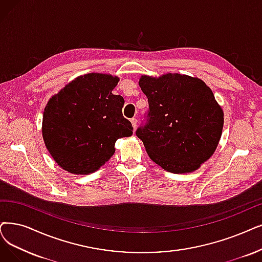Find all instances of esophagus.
Wrapping results in <instances>:
<instances>
[{"label": "esophagus", "instance_id": "esophagus-1", "mask_svg": "<svg viewBox=\"0 0 262 262\" xmlns=\"http://www.w3.org/2000/svg\"><path fill=\"white\" fill-rule=\"evenodd\" d=\"M131 123H132V125H133V129H134V130L137 129V125H138V120H137V118H132V119H131Z\"/></svg>", "mask_w": 262, "mask_h": 262}]
</instances>
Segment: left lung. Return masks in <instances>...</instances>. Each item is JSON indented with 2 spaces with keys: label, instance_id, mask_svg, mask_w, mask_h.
Segmentation results:
<instances>
[{
  "label": "left lung",
  "instance_id": "left-lung-1",
  "mask_svg": "<svg viewBox=\"0 0 262 262\" xmlns=\"http://www.w3.org/2000/svg\"><path fill=\"white\" fill-rule=\"evenodd\" d=\"M139 85L149 108L135 133L149 158L176 174L199 169L214 154L224 127V112L211 88L177 73L144 75Z\"/></svg>",
  "mask_w": 262,
  "mask_h": 262
}]
</instances>
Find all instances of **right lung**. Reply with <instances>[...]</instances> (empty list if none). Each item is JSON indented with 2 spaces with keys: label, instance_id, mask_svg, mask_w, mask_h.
Segmentation results:
<instances>
[{
  "label": "right lung",
  "instance_id": "obj_1",
  "mask_svg": "<svg viewBox=\"0 0 262 262\" xmlns=\"http://www.w3.org/2000/svg\"><path fill=\"white\" fill-rule=\"evenodd\" d=\"M117 76L90 73L69 82L44 110L41 133L52 158L73 174H90L115 152V143L131 137L122 116L124 100L112 91Z\"/></svg>",
  "mask_w": 262,
  "mask_h": 262
}]
</instances>
